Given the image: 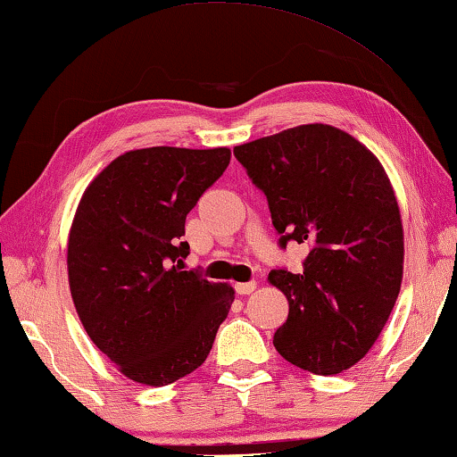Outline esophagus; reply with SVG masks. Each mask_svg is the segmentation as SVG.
<instances>
[{"label": "esophagus", "mask_w": 457, "mask_h": 457, "mask_svg": "<svg viewBox=\"0 0 457 457\" xmlns=\"http://www.w3.org/2000/svg\"><path fill=\"white\" fill-rule=\"evenodd\" d=\"M255 289V281H245V284H236L237 295H250Z\"/></svg>", "instance_id": "esophagus-1"}]
</instances>
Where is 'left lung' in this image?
Returning a JSON list of instances; mask_svg holds the SVG:
<instances>
[{"label": "left lung", "mask_w": 457, "mask_h": 457, "mask_svg": "<svg viewBox=\"0 0 457 457\" xmlns=\"http://www.w3.org/2000/svg\"><path fill=\"white\" fill-rule=\"evenodd\" d=\"M265 195L278 245L308 244L303 271H270L289 313L273 334L279 355L318 376L352 368L394 310L403 231L392 184L345 131L310 123L234 147Z\"/></svg>", "instance_id": "8db88e82"}]
</instances>
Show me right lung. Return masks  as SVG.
I'll use <instances>...</instances> for the list:
<instances>
[{
  "mask_svg": "<svg viewBox=\"0 0 457 457\" xmlns=\"http://www.w3.org/2000/svg\"><path fill=\"white\" fill-rule=\"evenodd\" d=\"M228 147H147L113 160L81 197L68 244L73 303L123 376L168 386L205 361L234 289L184 271L186 218Z\"/></svg>",
  "mask_w": 457,
  "mask_h": 457,
  "instance_id": "obj_1",
  "label": "right lung"
}]
</instances>
